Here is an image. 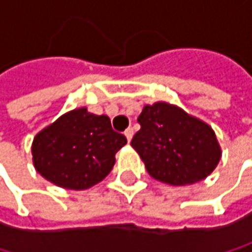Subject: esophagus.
<instances>
[{
  "label": "esophagus",
  "mask_w": 252,
  "mask_h": 252,
  "mask_svg": "<svg viewBox=\"0 0 252 252\" xmlns=\"http://www.w3.org/2000/svg\"><path fill=\"white\" fill-rule=\"evenodd\" d=\"M124 134H126V140H128V141H131V138H132V135H134V128H132V126H128Z\"/></svg>",
  "instance_id": "esophagus-1"
}]
</instances>
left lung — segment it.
Here are the masks:
<instances>
[{
    "label": "left lung",
    "instance_id": "obj_1",
    "mask_svg": "<svg viewBox=\"0 0 252 252\" xmlns=\"http://www.w3.org/2000/svg\"><path fill=\"white\" fill-rule=\"evenodd\" d=\"M131 146L149 175L169 185L195 184L218 166L222 152L212 126L166 102L146 105Z\"/></svg>",
    "mask_w": 252,
    "mask_h": 252
}]
</instances>
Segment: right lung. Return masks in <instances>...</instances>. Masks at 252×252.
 Returning a JSON list of instances; mask_svg holds the SVG:
<instances>
[{
  "mask_svg": "<svg viewBox=\"0 0 252 252\" xmlns=\"http://www.w3.org/2000/svg\"><path fill=\"white\" fill-rule=\"evenodd\" d=\"M126 144V135L112 129L106 115L78 108L34 137L33 165L45 179L58 187L86 189L112 171L115 153Z\"/></svg>",
  "mask_w": 252,
  "mask_h": 252,
  "instance_id": "obj_1",
  "label": "right lung"
}]
</instances>
